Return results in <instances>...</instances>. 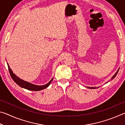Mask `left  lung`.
Instances as JSON below:
<instances>
[{
    "instance_id": "obj_1",
    "label": "left lung",
    "mask_w": 125,
    "mask_h": 125,
    "mask_svg": "<svg viewBox=\"0 0 125 125\" xmlns=\"http://www.w3.org/2000/svg\"><path fill=\"white\" fill-rule=\"evenodd\" d=\"M118 71H119V69H118L117 70V71L116 72V73L115 74H114V75H113V77H112L111 78V79H110V80H113L114 78H115L116 76V75H117V74L118 73ZM86 88H89V89H96L97 88L96 87H88V86H86Z\"/></svg>"
}]
</instances>
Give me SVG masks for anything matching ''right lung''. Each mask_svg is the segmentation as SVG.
I'll return each mask as SVG.
<instances>
[{"label":"right lung","instance_id":"right-lung-1","mask_svg":"<svg viewBox=\"0 0 125 125\" xmlns=\"http://www.w3.org/2000/svg\"><path fill=\"white\" fill-rule=\"evenodd\" d=\"M8 69H9L10 76H11V77L12 78V79H13L14 81L18 85H19L20 87L26 89H27V90H32V91H40V90H43L44 89L47 88L48 86L50 85V84H51V82L53 80V78H52V79L47 84H46L45 85H35V84H33L32 83H30L26 81H24V80H23L22 79H20V78H19L18 77H17V76L13 72H12V71H11V69H10L9 65L8 64Z\"/></svg>","mask_w":125,"mask_h":125}]
</instances>
